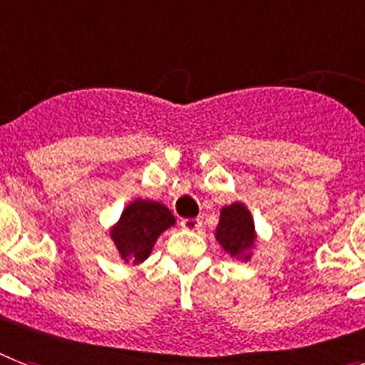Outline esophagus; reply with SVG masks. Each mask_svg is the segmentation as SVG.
<instances>
[{
    "instance_id": "obj_1",
    "label": "esophagus",
    "mask_w": 365,
    "mask_h": 365,
    "mask_svg": "<svg viewBox=\"0 0 365 365\" xmlns=\"http://www.w3.org/2000/svg\"><path fill=\"white\" fill-rule=\"evenodd\" d=\"M182 229L185 230H198L200 229V225H202V221L197 217H192V219H182Z\"/></svg>"
}]
</instances>
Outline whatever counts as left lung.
Returning a JSON list of instances; mask_svg holds the SVG:
<instances>
[{
  "label": "left lung",
  "instance_id": "8db88e82",
  "mask_svg": "<svg viewBox=\"0 0 365 365\" xmlns=\"http://www.w3.org/2000/svg\"><path fill=\"white\" fill-rule=\"evenodd\" d=\"M215 240L229 257L247 262L253 257L259 236L250 208L242 202L223 206L215 227Z\"/></svg>",
  "mask_w": 365,
  "mask_h": 365
}]
</instances>
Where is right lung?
I'll use <instances>...</instances> for the list:
<instances>
[{
	"instance_id": "right-lung-1",
	"label": "right lung",
	"mask_w": 365,
	"mask_h": 365,
	"mask_svg": "<svg viewBox=\"0 0 365 365\" xmlns=\"http://www.w3.org/2000/svg\"><path fill=\"white\" fill-rule=\"evenodd\" d=\"M174 225L176 219L165 204L135 198L110 229V240L127 264H140L152 255L157 238Z\"/></svg>"
}]
</instances>
